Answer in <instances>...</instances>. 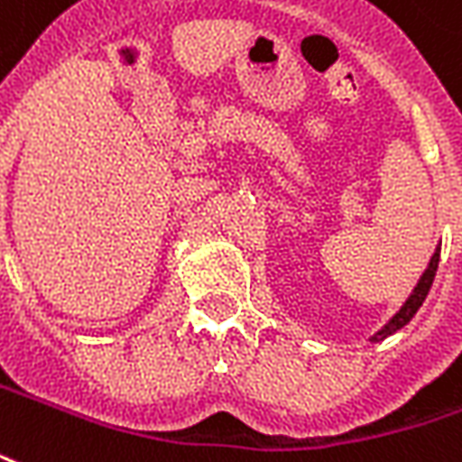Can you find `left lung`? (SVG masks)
Here are the masks:
<instances>
[{
	"mask_svg": "<svg viewBox=\"0 0 462 462\" xmlns=\"http://www.w3.org/2000/svg\"><path fill=\"white\" fill-rule=\"evenodd\" d=\"M439 259H440V245L436 247V252H433L431 262H429V266H426V272L421 274V279H419V283L413 286L411 296L404 300V306L396 310L394 316L389 318L387 326H382V330H377L374 336L370 337L372 343H379V340H384V337L394 336L396 330H402V328L411 320L413 316H416V310L421 309V303L426 300V296H429V291H431V283H433V276H436V269H439Z\"/></svg>",
	"mask_w": 462,
	"mask_h": 462,
	"instance_id": "8db88e82",
	"label": "left lung"
}]
</instances>
